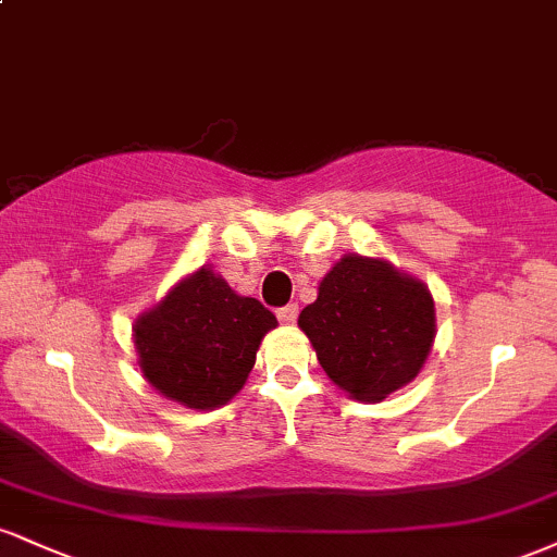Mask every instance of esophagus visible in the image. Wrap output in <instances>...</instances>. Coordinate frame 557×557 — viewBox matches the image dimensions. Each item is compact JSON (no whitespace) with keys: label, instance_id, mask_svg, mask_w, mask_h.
I'll return each mask as SVG.
<instances>
[{"label":"esophagus","instance_id":"obj_1","mask_svg":"<svg viewBox=\"0 0 557 557\" xmlns=\"http://www.w3.org/2000/svg\"><path fill=\"white\" fill-rule=\"evenodd\" d=\"M277 319L283 324H293L298 319V306L296 304H287L283 309H277Z\"/></svg>","mask_w":557,"mask_h":557}]
</instances>
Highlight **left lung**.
Returning <instances> with one entry per match:
<instances>
[{
    "instance_id": "left-lung-1",
    "label": "left lung",
    "mask_w": 557,
    "mask_h": 557,
    "mask_svg": "<svg viewBox=\"0 0 557 557\" xmlns=\"http://www.w3.org/2000/svg\"><path fill=\"white\" fill-rule=\"evenodd\" d=\"M298 327L330 380L361 403L408 385L437 332L430 287L389 261L359 253H348L324 274Z\"/></svg>"
}]
</instances>
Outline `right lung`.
<instances>
[{
    "instance_id": "add662e5",
    "label": "right lung",
    "mask_w": 557,
    "mask_h": 557,
    "mask_svg": "<svg viewBox=\"0 0 557 557\" xmlns=\"http://www.w3.org/2000/svg\"><path fill=\"white\" fill-rule=\"evenodd\" d=\"M274 327L270 309L201 267L136 319L133 341L146 382L164 398L203 411L225 406L246 385Z\"/></svg>"
}]
</instances>
